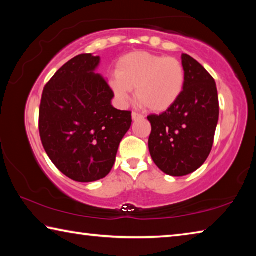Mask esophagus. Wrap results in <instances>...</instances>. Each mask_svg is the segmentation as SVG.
I'll list each match as a JSON object with an SVG mask.
<instances>
[{
  "instance_id": "obj_1",
  "label": "esophagus",
  "mask_w": 256,
  "mask_h": 256,
  "mask_svg": "<svg viewBox=\"0 0 256 256\" xmlns=\"http://www.w3.org/2000/svg\"><path fill=\"white\" fill-rule=\"evenodd\" d=\"M144 118V116H142L141 114H138V112H132V118H133V120H140V118Z\"/></svg>"
}]
</instances>
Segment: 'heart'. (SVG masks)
Wrapping results in <instances>:
<instances>
[{"label":"heart","instance_id":"1","mask_svg":"<svg viewBox=\"0 0 256 256\" xmlns=\"http://www.w3.org/2000/svg\"><path fill=\"white\" fill-rule=\"evenodd\" d=\"M184 86L185 68L180 60L148 52L123 56L110 80V88L120 102H128L136 89V100L154 112L174 106Z\"/></svg>","mask_w":256,"mask_h":256}]
</instances>
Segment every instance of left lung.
I'll use <instances>...</instances> for the list:
<instances>
[{
	"label": "left lung",
	"instance_id": "1",
	"mask_svg": "<svg viewBox=\"0 0 256 256\" xmlns=\"http://www.w3.org/2000/svg\"><path fill=\"white\" fill-rule=\"evenodd\" d=\"M185 86L178 100L159 115H149V151L160 170L185 176L200 168L211 152L219 118L214 79L198 60L182 55Z\"/></svg>",
	"mask_w": 256,
	"mask_h": 256
}]
</instances>
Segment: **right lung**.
I'll return each mask as SVG.
<instances>
[{
	"label": "right lung",
	"mask_w": 256,
	"mask_h": 256,
	"mask_svg": "<svg viewBox=\"0 0 256 256\" xmlns=\"http://www.w3.org/2000/svg\"><path fill=\"white\" fill-rule=\"evenodd\" d=\"M99 56L80 54L66 62L44 86L40 136L58 170L76 182L110 174L120 142L131 128L130 110L112 106L114 92L94 73Z\"/></svg>",
	"instance_id": "1"
}]
</instances>
